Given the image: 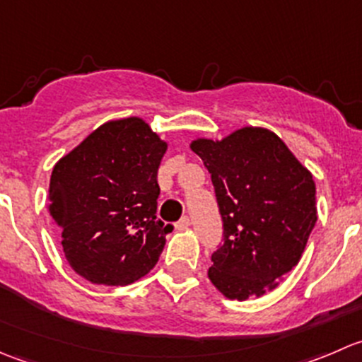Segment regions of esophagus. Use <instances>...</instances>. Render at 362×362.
<instances>
[{
    "mask_svg": "<svg viewBox=\"0 0 362 362\" xmlns=\"http://www.w3.org/2000/svg\"><path fill=\"white\" fill-rule=\"evenodd\" d=\"M189 226H191V217H187V215H185V217H182L180 221H178L177 228L184 229V228H189Z\"/></svg>",
    "mask_w": 362,
    "mask_h": 362,
    "instance_id": "34e87169",
    "label": "esophagus"
}]
</instances>
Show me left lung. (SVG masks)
Wrapping results in <instances>:
<instances>
[{
  "label": "left lung",
  "instance_id": "8db88e82",
  "mask_svg": "<svg viewBox=\"0 0 362 362\" xmlns=\"http://www.w3.org/2000/svg\"><path fill=\"white\" fill-rule=\"evenodd\" d=\"M191 148L210 171L224 229L208 279L229 299L264 294L298 264L317 222L312 173L262 127Z\"/></svg>",
  "mask_w": 362,
  "mask_h": 362
}]
</instances>
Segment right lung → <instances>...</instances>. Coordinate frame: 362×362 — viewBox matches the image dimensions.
<instances>
[{
    "label": "right lung",
    "mask_w": 362,
    "mask_h": 362,
    "mask_svg": "<svg viewBox=\"0 0 362 362\" xmlns=\"http://www.w3.org/2000/svg\"><path fill=\"white\" fill-rule=\"evenodd\" d=\"M168 145L138 117L98 127L54 166L49 211L69 266L93 284L147 275L173 226L156 217Z\"/></svg>",
    "instance_id": "obj_1"
}]
</instances>
